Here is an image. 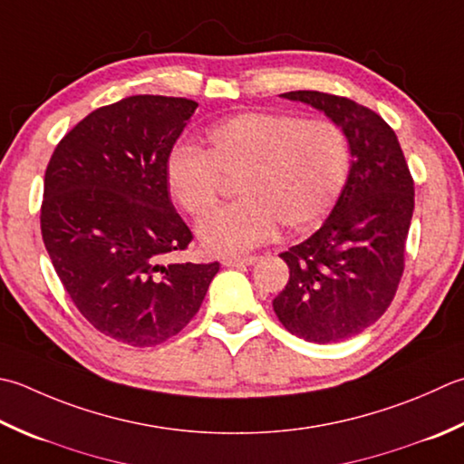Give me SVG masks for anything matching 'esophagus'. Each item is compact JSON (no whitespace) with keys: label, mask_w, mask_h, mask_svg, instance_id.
Here are the masks:
<instances>
[{"label":"esophagus","mask_w":464,"mask_h":464,"mask_svg":"<svg viewBox=\"0 0 464 464\" xmlns=\"http://www.w3.org/2000/svg\"><path fill=\"white\" fill-rule=\"evenodd\" d=\"M259 261V257H227V259H223V266L225 267H247V266H253V263H257Z\"/></svg>","instance_id":"obj_1"}]
</instances>
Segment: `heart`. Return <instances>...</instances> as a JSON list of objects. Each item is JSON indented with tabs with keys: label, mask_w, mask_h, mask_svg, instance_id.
<instances>
[{
	"label": "heart",
	"mask_w": 464,
	"mask_h": 464,
	"mask_svg": "<svg viewBox=\"0 0 464 464\" xmlns=\"http://www.w3.org/2000/svg\"><path fill=\"white\" fill-rule=\"evenodd\" d=\"M208 149L177 147L167 160L170 195L185 213L203 217L219 201L223 179H239V201L198 223L208 253L237 257L269 241L277 225L310 233L348 183L352 149L332 121L284 112H245L213 126Z\"/></svg>",
	"instance_id": "obj_1"
}]
</instances>
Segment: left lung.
<instances>
[{"mask_svg": "<svg viewBox=\"0 0 464 464\" xmlns=\"http://www.w3.org/2000/svg\"><path fill=\"white\" fill-rule=\"evenodd\" d=\"M281 96L310 104L342 126L352 169L320 229L279 256L289 281L274 299V310L297 338L342 342L364 332L394 299L404 271L414 180L394 130L374 111L315 90Z\"/></svg>", "mask_w": 464, "mask_h": 464, "instance_id": "8db88e82", "label": "left lung"}]
</instances>
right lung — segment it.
<instances>
[{
    "instance_id": "add662e5",
    "label": "right lung",
    "mask_w": 464,
    "mask_h": 464,
    "mask_svg": "<svg viewBox=\"0 0 464 464\" xmlns=\"http://www.w3.org/2000/svg\"><path fill=\"white\" fill-rule=\"evenodd\" d=\"M195 100L139 94L90 112L53 150L40 213L52 266L78 312L136 348L193 320L219 263L172 257L193 241L167 160Z\"/></svg>"
}]
</instances>
